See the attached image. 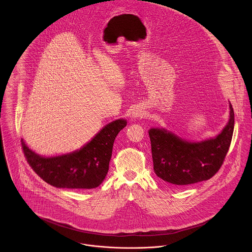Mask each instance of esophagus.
I'll return each mask as SVG.
<instances>
[{"instance_id": "1", "label": "esophagus", "mask_w": 252, "mask_h": 252, "mask_svg": "<svg viewBox=\"0 0 252 252\" xmlns=\"http://www.w3.org/2000/svg\"><path fill=\"white\" fill-rule=\"evenodd\" d=\"M144 116V111L142 110V109H140V108H135L132 113H131V117L134 119V120H136V119H138V118H142Z\"/></svg>"}]
</instances>
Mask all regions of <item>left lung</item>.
I'll list each match as a JSON object with an SVG mask.
<instances>
[{"label": "left lung", "instance_id": "left-lung-1", "mask_svg": "<svg viewBox=\"0 0 252 252\" xmlns=\"http://www.w3.org/2000/svg\"><path fill=\"white\" fill-rule=\"evenodd\" d=\"M229 120L214 137L183 139L163 127H151L154 171L164 182L178 187L211 179L223 163L234 131V110L229 102Z\"/></svg>", "mask_w": 252, "mask_h": 252}]
</instances>
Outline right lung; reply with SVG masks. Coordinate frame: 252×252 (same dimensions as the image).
<instances>
[{
  "label": "right lung",
  "mask_w": 252,
  "mask_h": 252,
  "mask_svg": "<svg viewBox=\"0 0 252 252\" xmlns=\"http://www.w3.org/2000/svg\"><path fill=\"white\" fill-rule=\"evenodd\" d=\"M126 119H118L104 126L80 149L70 153L43 157L21 140L29 164L47 184L59 189H91L105 179L118 133L126 126Z\"/></svg>",
  "instance_id": "right-lung-1"
}]
</instances>
